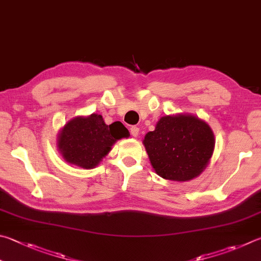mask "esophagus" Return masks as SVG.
<instances>
[{
	"label": "esophagus",
	"instance_id": "1",
	"mask_svg": "<svg viewBox=\"0 0 261 261\" xmlns=\"http://www.w3.org/2000/svg\"><path fill=\"white\" fill-rule=\"evenodd\" d=\"M130 132H131V135L134 136V137H137L139 135V127L138 126H131L130 127Z\"/></svg>",
	"mask_w": 261,
	"mask_h": 261
}]
</instances>
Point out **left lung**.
I'll return each mask as SVG.
<instances>
[{
	"mask_svg": "<svg viewBox=\"0 0 261 261\" xmlns=\"http://www.w3.org/2000/svg\"><path fill=\"white\" fill-rule=\"evenodd\" d=\"M143 143L160 177L187 181L200 176L209 164L215 136L207 123L196 116L167 115L160 118Z\"/></svg>",
	"mask_w": 261,
	"mask_h": 261,
	"instance_id": "8db88e82",
	"label": "left lung"
}]
</instances>
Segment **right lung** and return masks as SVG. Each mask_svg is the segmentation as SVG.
Wrapping results in <instances>:
<instances>
[{"label": "right lung", "mask_w": 261, "mask_h": 261, "mask_svg": "<svg viewBox=\"0 0 261 261\" xmlns=\"http://www.w3.org/2000/svg\"><path fill=\"white\" fill-rule=\"evenodd\" d=\"M121 122L107 125L101 115L77 116L68 121L58 135V150L67 163L93 169L110 153L117 140L129 137Z\"/></svg>", "instance_id": "right-lung-1"}]
</instances>
